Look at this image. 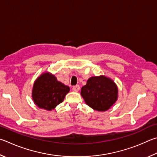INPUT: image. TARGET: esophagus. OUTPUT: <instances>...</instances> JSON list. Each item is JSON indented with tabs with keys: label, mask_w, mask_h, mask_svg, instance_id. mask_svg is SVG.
<instances>
[{
	"label": "esophagus",
	"mask_w": 157,
	"mask_h": 157,
	"mask_svg": "<svg viewBox=\"0 0 157 157\" xmlns=\"http://www.w3.org/2000/svg\"><path fill=\"white\" fill-rule=\"evenodd\" d=\"M72 89L74 92H78L79 91V90H80V86H79L78 85H76V86H73Z\"/></svg>",
	"instance_id": "obj_1"
}]
</instances>
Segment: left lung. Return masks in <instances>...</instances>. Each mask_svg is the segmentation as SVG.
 Returning a JSON list of instances; mask_svg holds the SVG:
<instances>
[{
  "mask_svg": "<svg viewBox=\"0 0 157 157\" xmlns=\"http://www.w3.org/2000/svg\"><path fill=\"white\" fill-rule=\"evenodd\" d=\"M87 105L97 111H106L116 102L118 89L114 82L104 76H93L81 88Z\"/></svg>",
  "mask_w": 157,
  "mask_h": 157,
  "instance_id": "left-lung-1",
  "label": "left lung"
}]
</instances>
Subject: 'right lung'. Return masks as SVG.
Wrapping results in <instances>:
<instances>
[{"label":"right lung","instance_id":"add662e5","mask_svg":"<svg viewBox=\"0 0 157 157\" xmlns=\"http://www.w3.org/2000/svg\"><path fill=\"white\" fill-rule=\"evenodd\" d=\"M70 87L58 81L56 77L45 73L36 80L32 90V98L40 108L50 111L62 103Z\"/></svg>","mask_w":157,"mask_h":157}]
</instances>
